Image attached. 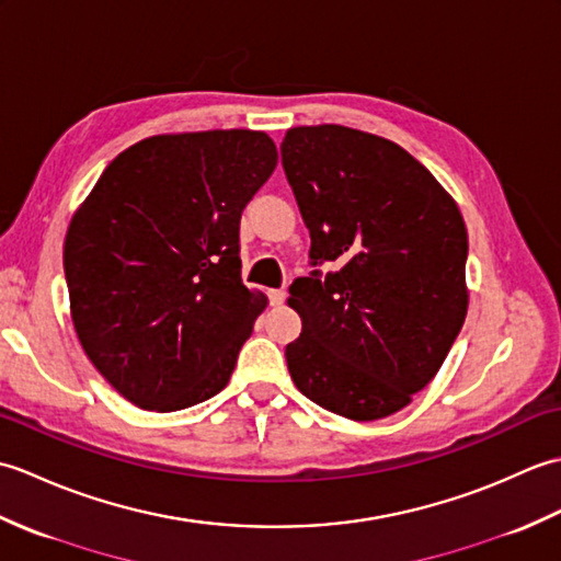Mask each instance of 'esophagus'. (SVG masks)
Masks as SVG:
<instances>
[{"instance_id": "1", "label": "esophagus", "mask_w": 561, "mask_h": 561, "mask_svg": "<svg viewBox=\"0 0 561 561\" xmlns=\"http://www.w3.org/2000/svg\"><path fill=\"white\" fill-rule=\"evenodd\" d=\"M267 296H270V304L272 306H282L284 299H287V291H284V289H270Z\"/></svg>"}]
</instances>
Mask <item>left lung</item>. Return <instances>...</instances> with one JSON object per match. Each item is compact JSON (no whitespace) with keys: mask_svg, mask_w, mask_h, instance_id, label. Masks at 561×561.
<instances>
[{"mask_svg":"<svg viewBox=\"0 0 561 561\" xmlns=\"http://www.w3.org/2000/svg\"><path fill=\"white\" fill-rule=\"evenodd\" d=\"M282 165L311 233L313 270L289 287L301 335L289 374L354 422L410 404L468 313V231L453 197L396 141L342 125L291 127Z\"/></svg>","mask_w":561,"mask_h":561,"instance_id":"8db88e82","label":"left lung"}]
</instances>
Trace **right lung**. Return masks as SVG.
<instances>
[{
	"label": "right lung",
	"instance_id": "obj_1",
	"mask_svg": "<svg viewBox=\"0 0 561 561\" xmlns=\"http://www.w3.org/2000/svg\"><path fill=\"white\" fill-rule=\"evenodd\" d=\"M277 165L253 129L159 135L115 157L65 238L71 320L101 376L141 410L226 388L267 299L241 279V211Z\"/></svg>",
	"mask_w": 561,
	"mask_h": 561
}]
</instances>
